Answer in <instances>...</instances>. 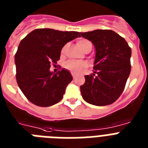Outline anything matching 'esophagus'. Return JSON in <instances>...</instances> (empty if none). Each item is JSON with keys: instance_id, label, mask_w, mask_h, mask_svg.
<instances>
[{"instance_id": "obj_1", "label": "esophagus", "mask_w": 148, "mask_h": 148, "mask_svg": "<svg viewBox=\"0 0 148 148\" xmlns=\"http://www.w3.org/2000/svg\"><path fill=\"white\" fill-rule=\"evenodd\" d=\"M72 75H73V79H75V78H76V75H75L74 73H72Z\"/></svg>"}]
</instances>
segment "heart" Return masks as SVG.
Listing matches in <instances>:
<instances>
[{"label": "heart", "instance_id": "1", "mask_svg": "<svg viewBox=\"0 0 148 148\" xmlns=\"http://www.w3.org/2000/svg\"><path fill=\"white\" fill-rule=\"evenodd\" d=\"M77 45L79 46L82 50H85L86 48L91 47L92 48V42L86 39H80L77 41ZM64 49H62V51ZM88 66V64L86 62H82V61H76V60H69L67 61L65 63V67L70 70L71 72H73L75 73H80L82 70H83L84 69H86Z\"/></svg>", "mask_w": 148, "mask_h": 148}]
</instances>
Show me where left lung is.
Returning a JSON list of instances; mask_svg holds the SVG:
<instances>
[{
	"instance_id": "obj_1",
	"label": "left lung",
	"mask_w": 148,
	"mask_h": 148,
	"mask_svg": "<svg viewBox=\"0 0 148 148\" xmlns=\"http://www.w3.org/2000/svg\"><path fill=\"white\" fill-rule=\"evenodd\" d=\"M95 49L94 73L85 75L80 86L86 102L96 106L111 105L119 99L131 73L132 49L125 39L111 29L80 33Z\"/></svg>"
}]
</instances>
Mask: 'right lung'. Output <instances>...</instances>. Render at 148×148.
Masks as SVG:
<instances>
[{"label":"right lung","instance_id":"add662e5","mask_svg":"<svg viewBox=\"0 0 148 148\" xmlns=\"http://www.w3.org/2000/svg\"><path fill=\"white\" fill-rule=\"evenodd\" d=\"M80 36L76 31L42 28L34 29L21 41L15 54L16 78L29 101L49 107L61 101L73 76L66 69L54 73L49 68L60 60L62 47Z\"/></svg>","mask_w":148,"mask_h":148}]
</instances>
